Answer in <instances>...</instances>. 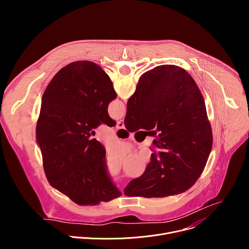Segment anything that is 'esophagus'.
<instances>
[{
    "mask_svg": "<svg viewBox=\"0 0 249 249\" xmlns=\"http://www.w3.org/2000/svg\"><path fill=\"white\" fill-rule=\"evenodd\" d=\"M117 128L118 129H124L125 128V125H124V121L123 120H119L117 122Z\"/></svg>",
    "mask_w": 249,
    "mask_h": 249,
    "instance_id": "esophagus-1",
    "label": "esophagus"
}]
</instances>
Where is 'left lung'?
Instances as JSON below:
<instances>
[{"mask_svg":"<svg viewBox=\"0 0 249 249\" xmlns=\"http://www.w3.org/2000/svg\"><path fill=\"white\" fill-rule=\"evenodd\" d=\"M117 97L109 76L95 63L73 62L54 76L42 96L36 124L50 185L79 205H97L122 194L107 171L105 149L93 129L115 126L107 112Z\"/></svg>","mask_w":249,"mask_h":249,"instance_id":"left-lung-1","label":"left lung"}]
</instances>
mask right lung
<instances>
[{
    "label": "right lung",
    "mask_w": 249,
    "mask_h": 249,
    "mask_svg": "<svg viewBox=\"0 0 249 249\" xmlns=\"http://www.w3.org/2000/svg\"><path fill=\"white\" fill-rule=\"evenodd\" d=\"M125 126L159 132L145 172L129 182L130 197H166L185 192L203 172L213 145L204 98L180 67L160 65L139 79L127 102Z\"/></svg>",
    "instance_id": "right-lung-1"
}]
</instances>
